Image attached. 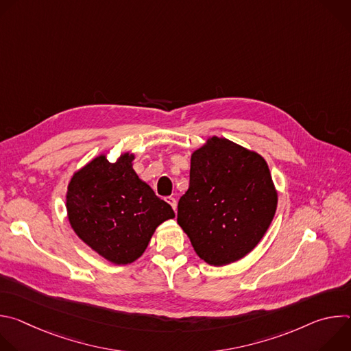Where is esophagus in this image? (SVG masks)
<instances>
[{
  "label": "esophagus",
  "mask_w": 351,
  "mask_h": 351,
  "mask_svg": "<svg viewBox=\"0 0 351 351\" xmlns=\"http://www.w3.org/2000/svg\"><path fill=\"white\" fill-rule=\"evenodd\" d=\"M165 202H167V203L173 208V211L176 210V206H178V204H176V199H175V197L168 195V197H165Z\"/></svg>",
  "instance_id": "esophagus-1"
}]
</instances>
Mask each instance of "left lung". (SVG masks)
<instances>
[{
  "label": "left lung",
  "mask_w": 351,
  "mask_h": 351,
  "mask_svg": "<svg viewBox=\"0 0 351 351\" xmlns=\"http://www.w3.org/2000/svg\"><path fill=\"white\" fill-rule=\"evenodd\" d=\"M276 206L267 161L252 149L213 136L191 154L190 184L179 199L178 223L199 258L222 267L260 243Z\"/></svg>",
  "instance_id": "obj_1"
}]
</instances>
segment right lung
Here are the masks:
<instances>
[{
  "label": "right lung",
  "mask_w": 351,
  "mask_h": 351,
  "mask_svg": "<svg viewBox=\"0 0 351 351\" xmlns=\"http://www.w3.org/2000/svg\"><path fill=\"white\" fill-rule=\"evenodd\" d=\"M133 160L130 153L115 162L106 154L98 156L73 173L66 191L68 219L75 233L117 265L141 257L156 229L175 218L172 207L137 176Z\"/></svg>",
  "instance_id": "add662e5"
}]
</instances>
